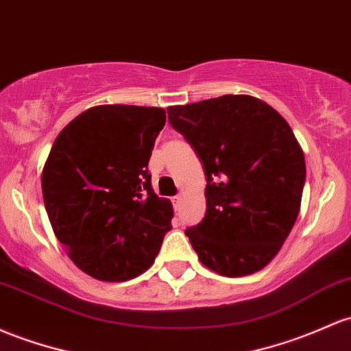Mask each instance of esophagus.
<instances>
[{
  "label": "esophagus",
  "instance_id": "obj_1",
  "mask_svg": "<svg viewBox=\"0 0 351 351\" xmlns=\"http://www.w3.org/2000/svg\"><path fill=\"white\" fill-rule=\"evenodd\" d=\"M182 199H183L182 195H176L175 198H173V205H175V208L180 206V203H182Z\"/></svg>",
  "mask_w": 351,
  "mask_h": 351
}]
</instances>
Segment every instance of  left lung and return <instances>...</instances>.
<instances>
[{
  "label": "left lung",
  "instance_id": "8db88e82",
  "mask_svg": "<svg viewBox=\"0 0 351 351\" xmlns=\"http://www.w3.org/2000/svg\"><path fill=\"white\" fill-rule=\"evenodd\" d=\"M168 121L205 168V218L184 232L199 261L223 276L267 267L293 228L306 178L290 125L248 95L169 106Z\"/></svg>",
  "mask_w": 351,
  "mask_h": 351
}]
</instances>
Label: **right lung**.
Returning a JSON list of instances; mask_svg holds the SVG:
<instances>
[{"label": "right lung", "instance_id": "right-lung-1", "mask_svg": "<svg viewBox=\"0 0 351 351\" xmlns=\"http://www.w3.org/2000/svg\"><path fill=\"white\" fill-rule=\"evenodd\" d=\"M163 108L101 105L58 134L41 176L46 213L73 263L103 282L153 265L173 206L152 188L148 161Z\"/></svg>", "mask_w": 351, "mask_h": 351}]
</instances>
